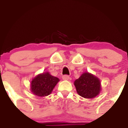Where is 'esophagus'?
<instances>
[{
  "mask_svg": "<svg viewBox=\"0 0 128 128\" xmlns=\"http://www.w3.org/2000/svg\"><path fill=\"white\" fill-rule=\"evenodd\" d=\"M62 79H64V80H67L68 79H69V75H67V74H65V75H64L62 76Z\"/></svg>",
  "mask_w": 128,
  "mask_h": 128,
  "instance_id": "34e87169",
  "label": "esophagus"
}]
</instances>
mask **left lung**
Segmentation results:
<instances>
[{"mask_svg":"<svg viewBox=\"0 0 128 128\" xmlns=\"http://www.w3.org/2000/svg\"><path fill=\"white\" fill-rule=\"evenodd\" d=\"M78 94L84 98L92 99L101 91V83L98 78L88 72L81 74L74 82Z\"/></svg>","mask_w":128,"mask_h":128,"instance_id":"8db88e82","label":"left lung"}]
</instances>
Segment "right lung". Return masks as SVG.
I'll return each mask as SVG.
<instances>
[{"label": "right lung", "mask_w": 128, "mask_h": 128, "mask_svg": "<svg viewBox=\"0 0 128 128\" xmlns=\"http://www.w3.org/2000/svg\"><path fill=\"white\" fill-rule=\"evenodd\" d=\"M59 79L51 75L49 72H44L36 76L30 82L31 92L39 97L47 96L52 93Z\"/></svg>", "instance_id": "1"}]
</instances>
